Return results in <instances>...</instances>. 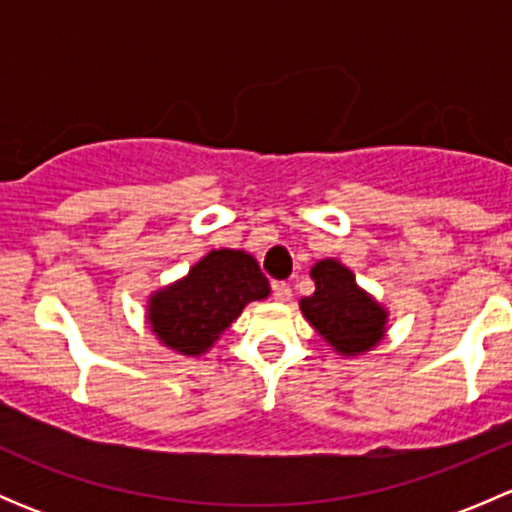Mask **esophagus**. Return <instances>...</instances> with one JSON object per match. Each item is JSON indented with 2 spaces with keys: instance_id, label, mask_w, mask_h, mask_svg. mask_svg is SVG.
Segmentation results:
<instances>
[{
  "instance_id": "obj_1",
  "label": "esophagus",
  "mask_w": 512,
  "mask_h": 512,
  "mask_svg": "<svg viewBox=\"0 0 512 512\" xmlns=\"http://www.w3.org/2000/svg\"><path fill=\"white\" fill-rule=\"evenodd\" d=\"M272 292H275L277 302L282 304L292 299V289H289V285H285V282H275V285H272Z\"/></svg>"
}]
</instances>
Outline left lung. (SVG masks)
<instances>
[{
	"label": "left lung",
	"mask_w": 512,
	"mask_h": 512,
	"mask_svg": "<svg viewBox=\"0 0 512 512\" xmlns=\"http://www.w3.org/2000/svg\"><path fill=\"white\" fill-rule=\"evenodd\" d=\"M314 294L299 302L314 332L344 359L369 354L389 332V309L356 282L354 272L334 257L314 262L309 270Z\"/></svg>",
	"instance_id": "8db88e82"
}]
</instances>
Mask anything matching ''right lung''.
Returning <instances> with one entry per match:
<instances>
[{
	"mask_svg": "<svg viewBox=\"0 0 512 512\" xmlns=\"http://www.w3.org/2000/svg\"><path fill=\"white\" fill-rule=\"evenodd\" d=\"M270 282L245 250H210L188 275L153 289L146 324L160 347L198 359L218 344L250 302L270 297Z\"/></svg>",
	"mask_w": 512,
	"mask_h": 512,
	"instance_id": "1",
	"label": "right lung"
}]
</instances>
